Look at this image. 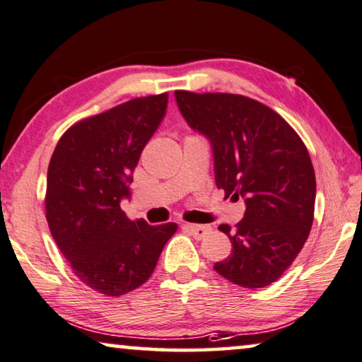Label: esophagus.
Wrapping results in <instances>:
<instances>
[{
  "mask_svg": "<svg viewBox=\"0 0 362 362\" xmlns=\"http://www.w3.org/2000/svg\"><path fill=\"white\" fill-rule=\"evenodd\" d=\"M183 228L195 237V239H203V237H206L209 233H211V228L203 224H185Z\"/></svg>",
  "mask_w": 362,
  "mask_h": 362,
  "instance_id": "esophagus-1",
  "label": "esophagus"
}]
</instances>
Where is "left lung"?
<instances>
[{"label":"left lung","mask_w":362,"mask_h":362,"mask_svg":"<svg viewBox=\"0 0 362 362\" xmlns=\"http://www.w3.org/2000/svg\"><path fill=\"white\" fill-rule=\"evenodd\" d=\"M179 110L213 149L216 187L244 198L233 244L214 269L244 288H265L281 276L309 237L315 206V172L299 134L276 112L237 94L175 90Z\"/></svg>","instance_id":"left-lung-1"}]
</instances>
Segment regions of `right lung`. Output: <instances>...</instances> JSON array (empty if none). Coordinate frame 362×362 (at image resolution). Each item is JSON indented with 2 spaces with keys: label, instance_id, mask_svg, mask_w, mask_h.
I'll use <instances>...</instances> for the list:
<instances>
[{
  "label": "right lung",
  "instance_id": "1",
  "mask_svg": "<svg viewBox=\"0 0 362 362\" xmlns=\"http://www.w3.org/2000/svg\"><path fill=\"white\" fill-rule=\"evenodd\" d=\"M167 94L138 97L78 122L63 134L47 172V221L76 276L123 296L153 274L175 223L149 226L120 208L143 148L159 128Z\"/></svg>",
  "mask_w": 362,
  "mask_h": 362
}]
</instances>
